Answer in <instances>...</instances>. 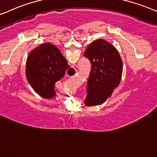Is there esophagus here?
<instances>
[{
	"label": "esophagus",
	"instance_id": "obj_1",
	"mask_svg": "<svg viewBox=\"0 0 157 157\" xmlns=\"http://www.w3.org/2000/svg\"><path fill=\"white\" fill-rule=\"evenodd\" d=\"M73 69L75 70L76 73L78 71V66H77V65H74L73 66Z\"/></svg>",
	"mask_w": 157,
	"mask_h": 157
}]
</instances>
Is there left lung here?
<instances>
[{
	"label": "left lung",
	"instance_id": "8db88e82",
	"mask_svg": "<svg viewBox=\"0 0 157 157\" xmlns=\"http://www.w3.org/2000/svg\"><path fill=\"white\" fill-rule=\"evenodd\" d=\"M84 56L91 63L84 104L86 106L101 105L120 84L122 74V59L113 44L102 39L88 45Z\"/></svg>",
	"mask_w": 157,
	"mask_h": 157
}]
</instances>
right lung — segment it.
<instances>
[{"instance_id": "right-lung-1", "label": "right lung", "mask_w": 157, "mask_h": 157, "mask_svg": "<svg viewBox=\"0 0 157 157\" xmlns=\"http://www.w3.org/2000/svg\"><path fill=\"white\" fill-rule=\"evenodd\" d=\"M69 67L59 49L46 42L29 52L26 62L27 80L37 94L50 99L56 95L55 83Z\"/></svg>"}]
</instances>
